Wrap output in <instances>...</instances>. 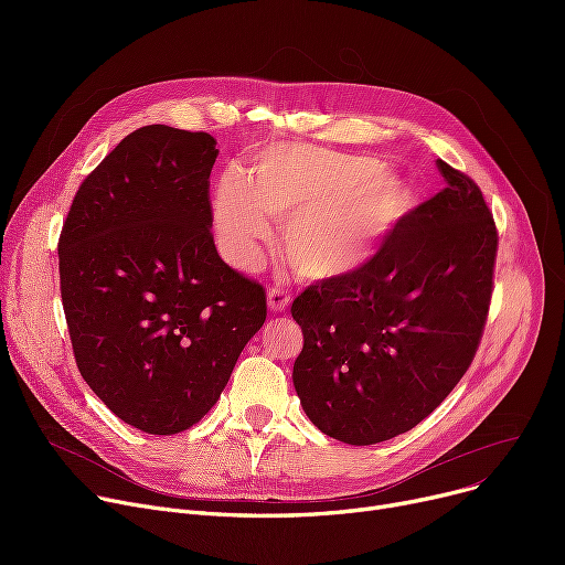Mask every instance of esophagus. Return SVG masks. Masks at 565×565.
Returning <instances> with one entry per match:
<instances>
[{
  "label": "esophagus",
  "mask_w": 565,
  "mask_h": 565,
  "mask_svg": "<svg viewBox=\"0 0 565 565\" xmlns=\"http://www.w3.org/2000/svg\"><path fill=\"white\" fill-rule=\"evenodd\" d=\"M290 295L284 290V288H270V292H267V309H270L273 313H281L290 307Z\"/></svg>",
  "instance_id": "34e87169"
}]
</instances>
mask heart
I'll use <instances>...</instances> for the list:
<instances>
[{
    "label": "heart",
    "instance_id": "1",
    "mask_svg": "<svg viewBox=\"0 0 565 565\" xmlns=\"http://www.w3.org/2000/svg\"><path fill=\"white\" fill-rule=\"evenodd\" d=\"M414 192L371 158L309 143H275L258 156L249 178L228 169L215 190V231L235 267H254L284 225L290 265L309 281H343L380 256L409 215Z\"/></svg>",
    "mask_w": 565,
    "mask_h": 565
}]
</instances>
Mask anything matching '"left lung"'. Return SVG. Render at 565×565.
Segmentation results:
<instances>
[{
  "mask_svg": "<svg viewBox=\"0 0 565 565\" xmlns=\"http://www.w3.org/2000/svg\"><path fill=\"white\" fill-rule=\"evenodd\" d=\"M409 211L380 256L343 281H318L290 313L305 348L292 384L311 424L366 447L412 430L477 354L492 295L497 228L462 171Z\"/></svg>",
  "mask_w": 565,
  "mask_h": 565,
  "instance_id": "1",
  "label": "left lung"
}]
</instances>
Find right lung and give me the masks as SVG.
<instances>
[{"label": "right lung", "instance_id": "1", "mask_svg": "<svg viewBox=\"0 0 565 565\" xmlns=\"http://www.w3.org/2000/svg\"><path fill=\"white\" fill-rule=\"evenodd\" d=\"M215 146L169 126L130 132L84 178L58 237L77 369L148 435L203 419L267 316L263 286L213 243Z\"/></svg>", "mask_w": 565, "mask_h": 565}]
</instances>
